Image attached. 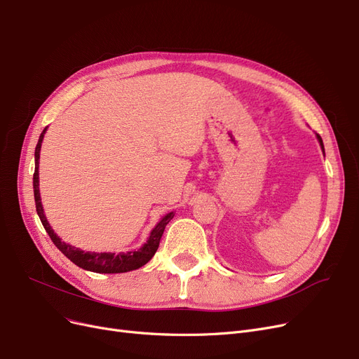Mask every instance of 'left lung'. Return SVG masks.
<instances>
[{
  "mask_svg": "<svg viewBox=\"0 0 359 359\" xmlns=\"http://www.w3.org/2000/svg\"><path fill=\"white\" fill-rule=\"evenodd\" d=\"M317 140H318V142H320V145H322V149L325 151V147H323V141H322V138H320V135H317Z\"/></svg>",
  "mask_w": 359,
  "mask_h": 359,
  "instance_id": "1",
  "label": "left lung"
}]
</instances>
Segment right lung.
<instances>
[{"mask_svg": "<svg viewBox=\"0 0 359 359\" xmlns=\"http://www.w3.org/2000/svg\"><path fill=\"white\" fill-rule=\"evenodd\" d=\"M46 128L39 137V141H37L36 149H34V175H33V194H34V202H36V211L37 215H39L42 225L45 227L46 233L49 234L50 240L53 244L58 248L72 263L75 265L90 271V272H96V273H122V272H129V271H135L141 266H144L148 260H151L158 249V244L161 240V236L164 233L165 225L168 221L175 217V212H168L164 215L160 222L156 225L151 231L147 243L138 250L134 252H128V253H96V252H84L79 248H74L71 244L64 243L58 236L55 234L52 227L49 225L45 212H43V206L41 202V192H39V158H41V147L42 141L45 137Z\"/></svg>", "mask_w": 359, "mask_h": 359, "instance_id": "right-lung-1", "label": "right lung"}]
</instances>
